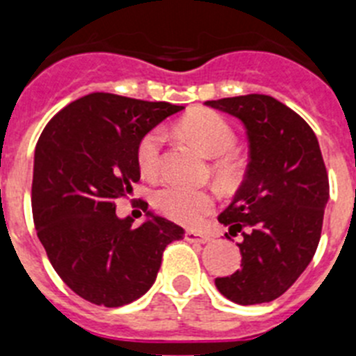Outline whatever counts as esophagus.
Returning <instances> with one entry per match:
<instances>
[{
    "mask_svg": "<svg viewBox=\"0 0 356 356\" xmlns=\"http://www.w3.org/2000/svg\"><path fill=\"white\" fill-rule=\"evenodd\" d=\"M185 241L197 242V244H207V242H210V237L207 234H200V232L187 229V232H185Z\"/></svg>",
    "mask_w": 356,
    "mask_h": 356,
    "instance_id": "1",
    "label": "esophagus"
}]
</instances>
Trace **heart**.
Wrapping results in <instances>:
<instances>
[{
  "instance_id": "heart-1",
  "label": "heart",
  "mask_w": 356,
  "mask_h": 356,
  "mask_svg": "<svg viewBox=\"0 0 356 356\" xmlns=\"http://www.w3.org/2000/svg\"><path fill=\"white\" fill-rule=\"evenodd\" d=\"M185 137L196 143L203 153L213 156L212 175L222 187H229L238 180L242 171L241 156L234 151L237 135L222 115L212 110H197L180 121ZM162 128H153L140 139L137 146V163L143 175L156 176L162 165L163 147ZM153 205L162 216L180 225L196 226L213 209V196L205 188L185 187L180 184H165L153 194Z\"/></svg>"
}]
</instances>
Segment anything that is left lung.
I'll use <instances>...</instances> for the list:
<instances>
[{"instance_id": "left-lung-1", "label": "left lung", "mask_w": 356, "mask_h": 356, "mask_svg": "<svg viewBox=\"0 0 356 356\" xmlns=\"http://www.w3.org/2000/svg\"><path fill=\"white\" fill-rule=\"evenodd\" d=\"M207 105L241 119L250 140L244 181L217 217L226 238L242 237L241 271L216 278V287L234 303H269L314 259L330 196L325 160L307 121L275 97L248 94Z\"/></svg>"}]
</instances>
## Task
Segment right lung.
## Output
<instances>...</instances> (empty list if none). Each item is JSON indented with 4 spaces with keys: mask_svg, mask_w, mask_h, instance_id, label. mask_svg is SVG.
I'll list each match as a JSON object with an SVG mask.
<instances>
[{
    "mask_svg": "<svg viewBox=\"0 0 356 356\" xmlns=\"http://www.w3.org/2000/svg\"><path fill=\"white\" fill-rule=\"evenodd\" d=\"M181 108L94 92L69 103L40 134L31 181L37 235L56 275L90 303L139 300L155 284L165 246L184 238L181 226L149 212L139 228L115 216V201L140 180V139Z\"/></svg>",
    "mask_w": 356,
    "mask_h": 356,
    "instance_id": "obj_1",
    "label": "right lung"
}]
</instances>
